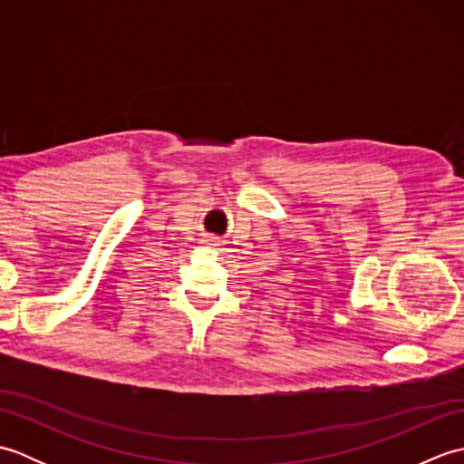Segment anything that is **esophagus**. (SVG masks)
<instances>
[{
    "label": "esophagus",
    "instance_id": "1",
    "mask_svg": "<svg viewBox=\"0 0 464 464\" xmlns=\"http://www.w3.org/2000/svg\"><path fill=\"white\" fill-rule=\"evenodd\" d=\"M211 241V245H217V239H209Z\"/></svg>",
    "mask_w": 464,
    "mask_h": 464
}]
</instances>
